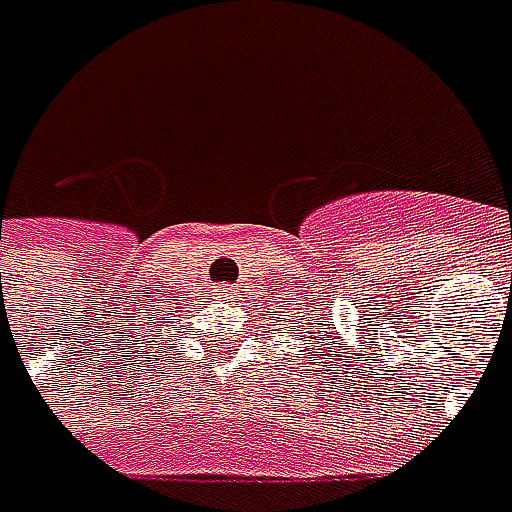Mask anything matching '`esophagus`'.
<instances>
[{
  "label": "esophagus",
  "instance_id": "obj_1",
  "mask_svg": "<svg viewBox=\"0 0 512 512\" xmlns=\"http://www.w3.org/2000/svg\"><path fill=\"white\" fill-rule=\"evenodd\" d=\"M216 296L222 299V302H227V305H239V290L233 285H225L216 290Z\"/></svg>",
  "mask_w": 512,
  "mask_h": 512
}]
</instances>
